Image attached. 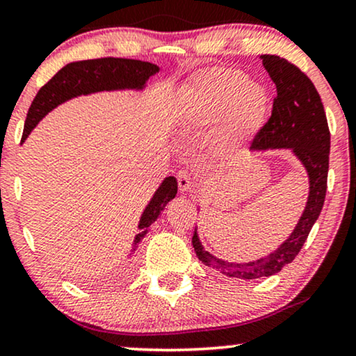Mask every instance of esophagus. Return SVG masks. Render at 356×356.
I'll return each instance as SVG.
<instances>
[{"label":"esophagus","instance_id":"1","mask_svg":"<svg viewBox=\"0 0 356 356\" xmlns=\"http://www.w3.org/2000/svg\"><path fill=\"white\" fill-rule=\"evenodd\" d=\"M177 184H179V190H180V193L188 192L190 187H192V184H190V177H188V174L185 172V171H179V174H177Z\"/></svg>","mask_w":356,"mask_h":356}]
</instances>
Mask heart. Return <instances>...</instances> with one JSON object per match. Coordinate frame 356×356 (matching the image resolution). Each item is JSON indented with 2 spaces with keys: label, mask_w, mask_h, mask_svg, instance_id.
Wrapping results in <instances>:
<instances>
[{
  "label": "heart",
  "mask_w": 356,
  "mask_h": 356,
  "mask_svg": "<svg viewBox=\"0 0 356 356\" xmlns=\"http://www.w3.org/2000/svg\"><path fill=\"white\" fill-rule=\"evenodd\" d=\"M266 90L247 80L242 71L216 66L203 69L182 92L180 124L193 132H207L224 121L214 143L219 158H230L259 132L268 118Z\"/></svg>",
  "instance_id": "obj_1"
}]
</instances>
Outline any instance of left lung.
<instances>
[{"label":"left lung","mask_w":356,"mask_h":356,"mask_svg":"<svg viewBox=\"0 0 356 356\" xmlns=\"http://www.w3.org/2000/svg\"><path fill=\"white\" fill-rule=\"evenodd\" d=\"M261 59L269 77L276 83L277 97L274 98L271 118L257 134L250 149H290L307 169L309 193L307 207L289 238L284 240L279 248L268 257L254 261L232 263L216 258L204 250L195 227L192 245L200 261L224 276L243 280L269 277L293 261L303 243L307 242L313 224L319 218L327 188L330 134L318 90L307 74L287 59L276 54H263Z\"/></svg>","instance_id":"1"}]
</instances>
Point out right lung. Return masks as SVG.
I'll return each instance as SVG.
<instances>
[{
    "label": "right lung",
    "mask_w": 356,
    "mask_h": 356,
    "mask_svg": "<svg viewBox=\"0 0 356 356\" xmlns=\"http://www.w3.org/2000/svg\"><path fill=\"white\" fill-rule=\"evenodd\" d=\"M156 72H159L156 64L124 58H99L66 64L56 76L38 90L37 97L33 98L27 113L26 126H24L22 142L27 140L35 126L59 104L80 97V95L114 92V90H138L140 92L147 87L148 79ZM176 195L177 180L176 177L169 176L163 180L147 208L143 209L138 222L140 232L135 235L127 259L132 258L135 250L138 248V243L147 235L148 227L156 221L166 204L172 198H176ZM126 263L129 264H124V268L119 269V273L113 274V277L122 279L127 276L130 273V261Z\"/></svg>",
    "instance_id": "1"
}]
</instances>
